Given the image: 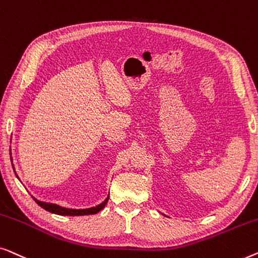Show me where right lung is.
<instances>
[{
    "label": "right lung",
    "instance_id": "1",
    "mask_svg": "<svg viewBox=\"0 0 258 258\" xmlns=\"http://www.w3.org/2000/svg\"><path fill=\"white\" fill-rule=\"evenodd\" d=\"M10 159H12V162H13V158H10ZM14 170H15V168H14ZM17 179L20 180V177L17 176ZM108 198H110V194H107L106 199H105L103 202H100L99 205H97L94 207H90V208H84V209L65 208V207L56 205V203L44 202V201L37 200L36 198H34V200L37 202V205L41 206L43 209L48 210V212L52 213V214H57V215H61V216H83V215H94V214L99 213L100 210H103L105 208V206H106L107 201H108Z\"/></svg>",
    "mask_w": 258,
    "mask_h": 258
}]
</instances>
